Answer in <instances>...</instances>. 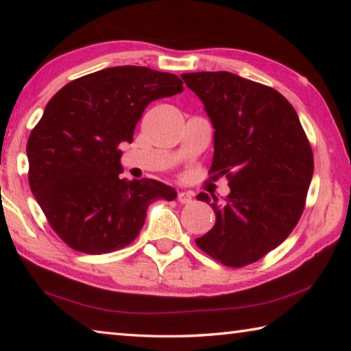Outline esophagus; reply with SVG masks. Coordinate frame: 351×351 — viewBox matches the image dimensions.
Returning <instances> with one entry per match:
<instances>
[{
  "label": "esophagus",
  "instance_id": "esophagus-1",
  "mask_svg": "<svg viewBox=\"0 0 351 351\" xmlns=\"http://www.w3.org/2000/svg\"><path fill=\"white\" fill-rule=\"evenodd\" d=\"M178 203L190 204V203H192V193H190V192H180V193H178Z\"/></svg>",
  "mask_w": 351,
  "mask_h": 351
}]
</instances>
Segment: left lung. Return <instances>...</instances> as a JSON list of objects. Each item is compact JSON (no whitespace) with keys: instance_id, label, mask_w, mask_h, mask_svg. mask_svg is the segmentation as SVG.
<instances>
[{"instance_id":"left-lung-1","label":"left lung","mask_w":351,"mask_h":351,"mask_svg":"<svg viewBox=\"0 0 351 351\" xmlns=\"http://www.w3.org/2000/svg\"><path fill=\"white\" fill-rule=\"evenodd\" d=\"M215 128L210 173L226 175L223 206L199 193L215 226L197 246L230 268L263 258L293 232L305 209L314 158L295 110L274 88L226 71L182 74Z\"/></svg>"}]
</instances>
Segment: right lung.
<instances>
[{"label": "right lung", "mask_w": 351, "mask_h": 351, "mask_svg": "<svg viewBox=\"0 0 351 351\" xmlns=\"http://www.w3.org/2000/svg\"><path fill=\"white\" fill-rule=\"evenodd\" d=\"M182 91L175 74L114 66L66 83L47 102L27 139V178L47 223L71 249L97 255L125 247L153 201L176 198L159 181L122 180L119 145L133 142L148 104Z\"/></svg>", "instance_id": "obj_1"}]
</instances>
